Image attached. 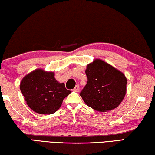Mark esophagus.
Segmentation results:
<instances>
[{
    "label": "esophagus",
    "mask_w": 155,
    "mask_h": 155,
    "mask_svg": "<svg viewBox=\"0 0 155 155\" xmlns=\"http://www.w3.org/2000/svg\"><path fill=\"white\" fill-rule=\"evenodd\" d=\"M79 89H80L79 86L76 85L75 87V88H73V91H75V92H78V91H79Z\"/></svg>",
    "instance_id": "obj_1"
}]
</instances>
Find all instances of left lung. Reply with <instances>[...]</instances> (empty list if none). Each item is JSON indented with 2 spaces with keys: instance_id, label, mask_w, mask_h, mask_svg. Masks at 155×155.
<instances>
[{
  "instance_id": "obj_1",
  "label": "left lung",
  "mask_w": 155,
  "mask_h": 155,
  "mask_svg": "<svg viewBox=\"0 0 155 155\" xmlns=\"http://www.w3.org/2000/svg\"><path fill=\"white\" fill-rule=\"evenodd\" d=\"M85 73L88 81L80 95L86 104L99 112L119 106L126 93L125 75L100 59L87 64Z\"/></svg>"
}]
</instances>
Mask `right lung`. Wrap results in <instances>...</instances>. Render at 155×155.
<instances>
[{
	"instance_id": "right-lung-1",
	"label": "right lung",
	"mask_w": 155,
	"mask_h": 155,
	"mask_svg": "<svg viewBox=\"0 0 155 155\" xmlns=\"http://www.w3.org/2000/svg\"><path fill=\"white\" fill-rule=\"evenodd\" d=\"M54 76V72L38 68L21 80L20 91L27 104L34 112L42 115L54 113L60 108L63 100L71 93Z\"/></svg>"
}]
</instances>
